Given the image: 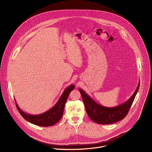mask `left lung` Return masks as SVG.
<instances>
[{
    "mask_svg": "<svg viewBox=\"0 0 152 152\" xmlns=\"http://www.w3.org/2000/svg\"><path fill=\"white\" fill-rule=\"evenodd\" d=\"M140 84V82L139 81L135 91L126 102L115 107L102 106L96 102L81 88H79V91L88 117L97 123L109 124L119 121L126 116L139 90Z\"/></svg>",
    "mask_w": 152,
    "mask_h": 152,
    "instance_id": "left-lung-1",
    "label": "left lung"
}]
</instances>
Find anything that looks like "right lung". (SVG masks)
Here are the masks:
<instances>
[{"mask_svg": "<svg viewBox=\"0 0 152 152\" xmlns=\"http://www.w3.org/2000/svg\"><path fill=\"white\" fill-rule=\"evenodd\" d=\"M75 88L74 85H70L67 87L61 96L56 103L48 111L38 115H32L25 113L21 110L18 104L16 106L18 112L26 121L32 124L43 127L51 126L58 123L62 117L65 104L70 92ZM16 103V101H15Z\"/></svg>", "mask_w": 152, "mask_h": 152, "instance_id": "1", "label": "right lung"}]
</instances>
